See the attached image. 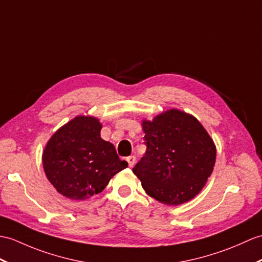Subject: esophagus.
Returning <instances> with one entry per match:
<instances>
[{"mask_svg": "<svg viewBox=\"0 0 262 262\" xmlns=\"http://www.w3.org/2000/svg\"><path fill=\"white\" fill-rule=\"evenodd\" d=\"M126 161L128 162L129 167H133L134 164H135V162H136V157H135V156H128V157H127V159H126Z\"/></svg>", "mask_w": 262, "mask_h": 262, "instance_id": "1", "label": "esophagus"}]
</instances>
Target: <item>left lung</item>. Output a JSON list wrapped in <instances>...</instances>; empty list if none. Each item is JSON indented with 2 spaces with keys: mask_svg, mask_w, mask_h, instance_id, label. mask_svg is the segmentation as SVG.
Here are the masks:
<instances>
[{
  "mask_svg": "<svg viewBox=\"0 0 262 262\" xmlns=\"http://www.w3.org/2000/svg\"><path fill=\"white\" fill-rule=\"evenodd\" d=\"M145 155L133 172L148 195L179 205L199 194L213 171L216 150L191 115L172 109L143 121Z\"/></svg>",
  "mask_w": 262,
  "mask_h": 262,
  "instance_id": "obj_1",
  "label": "left lung"
}]
</instances>
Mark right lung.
Segmentation results:
<instances>
[{"instance_id":"add662e5","label":"right lung","mask_w":262,"mask_h":262,"mask_svg":"<svg viewBox=\"0 0 262 262\" xmlns=\"http://www.w3.org/2000/svg\"><path fill=\"white\" fill-rule=\"evenodd\" d=\"M100 129L98 119L78 116L48 142L42 157L45 172L63 196L86 200L98 194L115 174L128 166L114 145L101 139Z\"/></svg>"}]
</instances>
